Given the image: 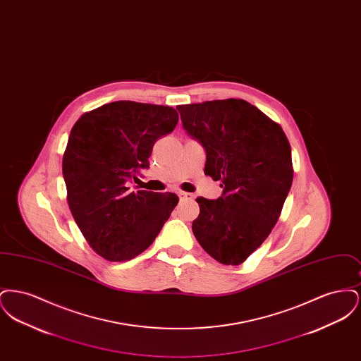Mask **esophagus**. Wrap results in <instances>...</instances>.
I'll use <instances>...</instances> for the list:
<instances>
[{
	"label": "esophagus",
	"instance_id": "esophagus-1",
	"mask_svg": "<svg viewBox=\"0 0 361 361\" xmlns=\"http://www.w3.org/2000/svg\"><path fill=\"white\" fill-rule=\"evenodd\" d=\"M177 196L178 199L183 202V200H193V195L188 193V192H183V190H178L177 192Z\"/></svg>",
	"mask_w": 361,
	"mask_h": 361
}]
</instances>
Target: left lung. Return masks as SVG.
<instances>
[{
  "label": "left lung",
  "instance_id": "1",
  "mask_svg": "<svg viewBox=\"0 0 361 361\" xmlns=\"http://www.w3.org/2000/svg\"><path fill=\"white\" fill-rule=\"evenodd\" d=\"M183 128L206 150L204 173L222 196L197 197L192 231L207 253L240 265L267 240L292 184L291 146L281 127L255 105L215 100L178 105Z\"/></svg>",
  "mask_w": 361,
  "mask_h": 361
}]
</instances>
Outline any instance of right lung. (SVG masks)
<instances>
[{
    "label": "right lung",
    "instance_id": "1",
    "mask_svg": "<svg viewBox=\"0 0 361 361\" xmlns=\"http://www.w3.org/2000/svg\"><path fill=\"white\" fill-rule=\"evenodd\" d=\"M172 106L115 102L82 115L62 161L68 202L81 233L102 257L131 259L146 250L169 219L178 197L126 187L142 169L157 139L172 133Z\"/></svg>",
    "mask_w": 361,
    "mask_h": 361
}]
</instances>
